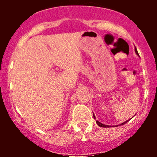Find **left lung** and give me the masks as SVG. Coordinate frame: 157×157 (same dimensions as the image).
Segmentation results:
<instances>
[{"label": "left lung", "mask_w": 157, "mask_h": 157, "mask_svg": "<svg viewBox=\"0 0 157 157\" xmlns=\"http://www.w3.org/2000/svg\"><path fill=\"white\" fill-rule=\"evenodd\" d=\"M135 52H136V53H137V54H138V52H137V49H135ZM94 119H96V118H95V116H94ZM129 120H127V121H126V122H124V123H121V124H120V125H123V124H125V123H127V122H128ZM97 124H98V126H100V127H111V126H109V125H105V124H103V123H100V122H99V121H98V120H97ZM112 127H113V126H112Z\"/></svg>", "instance_id": "1"}]
</instances>
